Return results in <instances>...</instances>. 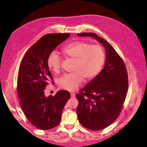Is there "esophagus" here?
I'll return each mask as SVG.
<instances>
[{
	"label": "esophagus",
	"instance_id": "1",
	"mask_svg": "<svg viewBox=\"0 0 147 147\" xmlns=\"http://www.w3.org/2000/svg\"><path fill=\"white\" fill-rule=\"evenodd\" d=\"M71 97L74 98L75 97V94L74 93H71Z\"/></svg>",
	"mask_w": 147,
	"mask_h": 147
}]
</instances>
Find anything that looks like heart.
<instances>
[{"label": "heart", "instance_id": "obj_1", "mask_svg": "<svg viewBox=\"0 0 147 147\" xmlns=\"http://www.w3.org/2000/svg\"><path fill=\"white\" fill-rule=\"evenodd\" d=\"M63 51L66 56L76 61L73 69L74 72L64 74L58 81L59 86L67 90L78 89L82 84L84 76L88 79L95 78L104 64L105 52L99 45L78 40L66 45ZM61 63V58L55 51L49 54L47 64L53 72H59Z\"/></svg>", "mask_w": 147, "mask_h": 147}]
</instances>
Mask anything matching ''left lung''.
I'll return each mask as SVG.
<instances>
[{
	"instance_id": "1",
	"label": "left lung",
	"mask_w": 147,
	"mask_h": 147,
	"mask_svg": "<svg viewBox=\"0 0 147 147\" xmlns=\"http://www.w3.org/2000/svg\"><path fill=\"white\" fill-rule=\"evenodd\" d=\"M77 35L94 38L105 50L104 68L76 95L80 124L90 130H102L111 125L121 110L128 89L126 68L117 52L104 38L94 33Z\"/></svg>"
}]
</instances>
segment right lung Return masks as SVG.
I'll return each instance as SVG.
<instances>
[{
  "label": "right lung",
  "instance_id": "1",
  "mask_svg": "<svg viewBox=\"0 0 147 147\" xmlns=\"http://www.w3.org/2000/svg\"><path fill=\"white\" fill-rule=\"evenodd\" d=\"M69 33L48 34L42 37L26 53L17 80L20 105L28 120L37 128L48 130L59 125L69 92L65 90L46 96L45 89L53 80L47 64L49 54L69 37Z\"/></svg>",
  "mask_w": 147,
  "mask_h": 147
}]
</instances>
